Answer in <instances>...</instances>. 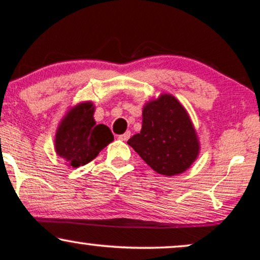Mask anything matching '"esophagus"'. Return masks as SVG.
I'll use <instances>...</instances> for the list:
<instances>
[{
	"instance_id": "34e87169",
	"label": "esophagus",
	"mask_w": 260,
	"mask_h": 260,
	"mask_svg": "<svg viewBox=\"0 0 260 260\" xmlns=\"http://www.w3.org/2000/svg\"><path fill=\"white\" fill-rule=\"evenodd\" d=\"M129 137H131V132L128 131V132H126L124 134H121V136H118V139H121L122 142H127V140L129 139Z\"/></svg>"
}]
</instances>
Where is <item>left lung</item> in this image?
<instances>
[{
    "mask_svg": "<svg viewBox=\"0 0 260 260\" xmlns=\"http://www.w3.org/2000/svg\"><path fill=\"white\" fill-rule=\"evenodd\" d=\"M127 143L155 172L169 177L189 169L201 150L187 110L171 94L145 104L142 131Z\"/></svg>",
    "mask_w": 260,
    "mask_h": 260,
    "instance_id": "1",
    "label": "left lung"
}]
</instances>
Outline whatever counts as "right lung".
Instances as JSON below:
<instances>
[{"mask_svg":"<svg viewBox=\"0 0 260 260\" xmlns=\"http://www.w3.org/2000/svg\"><path fill=\"white\" fill-rule=\"evenodd\" d=\"M95 106L83 101L68 109L59 122L55 136V150L70 168L86 165L113 140V134L105 124L94 120Z\"/></svg>","mask_w":260,"mask_h":260,"instance_id":"1","label":"right lung"}]
</instances>
